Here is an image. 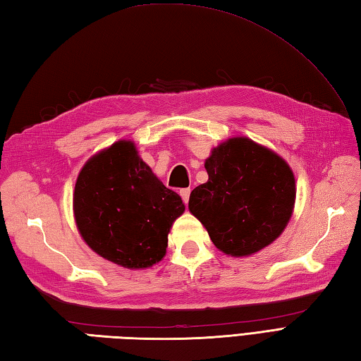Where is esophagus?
I'll list each match as a JSON object with an SVG mask.
<instances>
[{"label": "esophagus", "instance_id": "esophagus-1", "mask_svg": "<svg viewBox=\"0 0 361 361\" xmlns=\"http://www.w3.org/2000/svg\"><path fill=\"white\" fill-rule=\"evenodd\" d=\"M180 195H181V198H183V202H185V203L188 204V203H189L190 189H189V188H186V189H181V190H180Z\"/></svg>", "mask_w": 361, "mask_h": 361}]
</instances>
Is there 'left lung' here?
I'll return each mask as SVG.
<instances>
[{
  "instance_id": "8db88e82",
  "label": "left lung",
  "mask_w": 361,
  "mask_h": 361,
  "mask_svg": "<svg viewBox=\"0 0 361 361\" xmlns=\"http://www.w3.org/2000/svg\"><path fill=\"white\" fill-rule=\"evenodd\" d=\"M209 180L189 197V211L229 256H250L287 226L295 206V176L274 152L248 137H233L204 163Z\"/></svg>"
}]
</instances>
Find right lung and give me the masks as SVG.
<instances>
[{"instance_id": "1", "label": "right lung", "mask_w": 361, "mask_h": 361, "mask_svg": "<svg viewBox=\"0 0 361 361\" xmlns=\"http://www.w3.org/2000/svg\"><path fill=\"white\" fill-rule=\"evenodd\" d=\"M185 211L137 157L132 141L97 153L79 173L74 216L88 247L126 268H147L166 255L167 234Z\"/></svg>"}]
</instances>
